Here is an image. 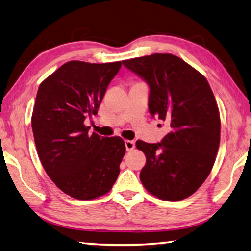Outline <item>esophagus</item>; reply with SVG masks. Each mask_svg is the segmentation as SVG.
<instances>
[{
	"label": "esophagus",
	"mask_w": 251,
	"mask_h": 251,
	"mask_svg": "<svg viewBox=\"0 0 251 251\" xmlns=\"http://www.w3.org/2000/svg\"><path fill=\"white\" fill-rule=\"evenodd\" d=\"M126 144V151H132L135 148V142L134 141H130V140H126L125 141Z\"/></svg>",
	"instance_id": "1"
}]
</instances>
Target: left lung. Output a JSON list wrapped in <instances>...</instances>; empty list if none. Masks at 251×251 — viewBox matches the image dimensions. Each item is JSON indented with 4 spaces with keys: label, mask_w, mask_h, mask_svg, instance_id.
<instances>
[{
    "label": "left lung",
    "mask_w": 251,
    "mask_h": 251,
    "mask_svg": "<svg viewBox=\"0 0 251 251\" xmlns=\"http://www.w3.org/2000/svg\"><path fill=\"white\" fill-rule=\"evenodd\" d=\"M122 64L149 85L150 113L170 130L158 143L136 141L146 156L141 181L162 200L186 199L209 176L219 150L221 121L213 92L201 73L174 54L154 53Z\"/></svg>",
    "instance_id": "left-lung-1"
}]
</instances>
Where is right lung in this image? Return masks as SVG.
<instances>
[{"label":"right lung","mask_w":251,"mask_h":251,"mask_svg":"<svg viewBox=\"0 0 251 251\" xmlns=\"http://www.w3.org/2000/svg\"><path fill=\"white\" fill-rule=\"evenodd\" d=\"M120 68V61H70L38 88L31 117L38 155L55 186L75 199L106 195L119 176L124 140L89 134L84 121L96 115Z\"/></svg>","instance_id":"1"}]
</instances>
